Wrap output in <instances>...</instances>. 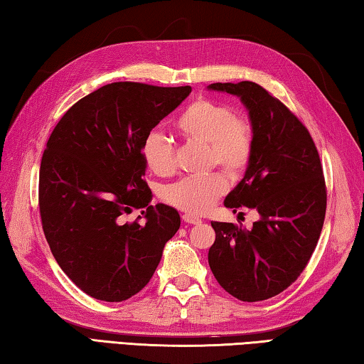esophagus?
Segmentation results:
<instances>
[{
  "label": "esophagus",
  "instance_id": "1",
  "mask_svg": "<svg viewBox=\"0 0 364 364\" xmlns=\"http://www.w3.org/2000/svg\"><path fill=\"white\" fill-rule=\"evenodd\" d=\"M182 220H183L185 223H190V225H200V223L203 222L200 217L191 215V214H183V215H182Z\"/></svg>",
  "mask_w": 364,
  "mask_h": 364
}]
</instances>
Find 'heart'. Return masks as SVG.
I'll list each match as a JSON object with an SVG mask.
<instances>
[{
  "mask_svg": "<svg viewBox=\"0 0 364 364\" xmlns=\"http://www.w3.org/2000/svg\"><path fill=\"white\" fill-rule=\"evenodd\" d=\"M182 138L190 142L208 144L205 164L222 166L231 176L241 174L249 166L253 154V127L244 115L214 100L201 98L191 102L176 120ZM141 155L147 168L159 176H168L176 168V147L160 129L144 136ZM228 181L225 174L209 173L190 176L164 187L161 198L174 208L188 214H203L220 198Z\"/></svg>",
  "mask_w": 364,
  "mask_h": 364,
  "instance_id": "heart-1",
  "label": "heart"
}]
</instances>
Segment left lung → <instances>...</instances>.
I'll return each instance as SVG.
<instances>
[{"label":"left lung","mask_w":364,"mask_h":364,"mask_svg":"<svg viewBox=\"0 0 364 364\" xmlns=\"http://www.w3.org/2000/svg\"><path fill=\"white\" fill-rule=\"evenodd\" d=\"M208 88L236 95L249 111L252 160L225 205L259 214L250 230L210 222L209 266L226 291L255 303L289 289L309 263L326 212L323 169L307 128L262 85L244 80Z\"/></svg>","instance_id":"left-lung-1"}]
</instances>
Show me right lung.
<instances>
[{
  "mask_svg": "<svg viewBox=\"0 0 364 364\" xmlns=\"http://www.w3.org/2000/svg\"><path fill=\"white\" fill-rule=\"evenodd\" d=\"M190 93V85L114 82L68 109L47 141L39 169L44 235L63 272L95 299L120 303L139 293L179 230L174 208L150 205L141 144ZM133 208L144 210L123 224Z\"/></svg>",
  "mask_w": 364,
  "mask_h": 364,
  "instance_id": "1",
  "label": "right lung"
}]
</instances>
